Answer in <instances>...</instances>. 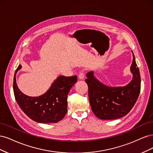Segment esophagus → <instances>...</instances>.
Returning a JSON list of instances; mask_svg holds the SVG:
<instances>
[{
    "label": "esophagus",
    "mask_w": 153,
    "mask_h": 153,
    "mask_svg": "<svg viewBox=\"0 0 153 153\" xmlns=\"http://www.w3.org/2000/svg\"><path fill=\"white\" fill-rule=\"evenodd\" d=\"M84 72H81L79 73V75H78V78H79L80 80H84Z\"/></svg>",
    "instance_id": "34e87169"
}]
</instances>
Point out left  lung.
Here are the masks:
<instances>
[{
	"mask_svg": "<svg viewBox=\"0 0 153 153\" xmlns=\"http://www.w3.org/2000/svg\"><path fill=\"white\" fill-rule=\"evenodd\" d=\"M132 52V51H131ZM131 82L123 87H110L95 77L94 71L87 73L85 82L92 112L97 117L112 120L124 117L133 107L140 91V75L133 52Z\"/></svg>",
	"mask_w": 153,
	"mask_h": 153,
	"instance_id": "1",
	"label": "left lung"
}]
</instances>
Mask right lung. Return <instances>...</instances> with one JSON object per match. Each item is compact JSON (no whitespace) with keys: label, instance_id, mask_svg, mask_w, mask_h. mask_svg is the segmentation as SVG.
<instances>
[{"label":"right lung","instance_id":"add662e5","mask_svg":"<svg viewBox=\"0 0 153 153\" xmlns=\"http://www.w3.org/2000/svg\"><path fill=\"white\" fill-rule=\"evenodd\" d=\"M22 67L20 64L15 71L13 91L16 102L23 112L37 123H55L61 121L67 113L68 94L77 82V76H59L45 93L31 97L22 92L16 84V73Z\"/></svg>","mask_w":153,"mask_h":153}]
</instances>
